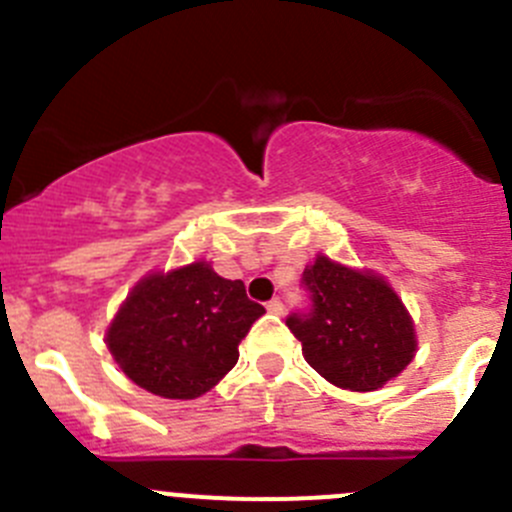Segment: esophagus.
Instances as JSON below:
<instances>
[{"mask_svg": "<svg viewBox=\"0 0 512 512\" xmlns=\"http://www.w3.org/2000/svg\"><path fill=\"white\" fill-rule=\"evenodd\" d=\"M266 309H269V314H284V301L271 299L269 304H266Z\"/></svg>", "mask_w": 512, "mask_h": 512, "instance_id": "esophagus-1", "label": "esophagus"}]
</instances>
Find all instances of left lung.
<instances>
[{"mask_svg": "<svg viewBox=\"0 0 512 512\" xmlns=\"http://www.w3.org/2000/svg\"><path fill=\"white\" fill-rule=\"evenodd\" d=\"M301 284L309 291L311 309L291 314L286 326L326 382L372 392L412 362L415 324L382 276L316 256Z\"/></svg>", "mask_w": 512, "mask_h": 512, "instance_id": "obj_1", "label": "left lung"}]
</instances>
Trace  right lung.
I'll list each match as a JSON object with an SVG mask.
<instances>
[{
  "label": "right lung",
  "mask_w": 512,
  "mask_h": 512,
  "mask_svg": "<svg viewBox=\"0 0 512 512\" xmlns=\"http://www.w3.org/2000/svg\"><path fill=\"white\" fill-rule=\"evenodd\" d=\"M264 311L243 281L196 261L140 279L107 329V349L138 387L196 399L231 372L238 344Z\"/></svg>",
  "instance_id": "obj_1"
}]
</instances>
